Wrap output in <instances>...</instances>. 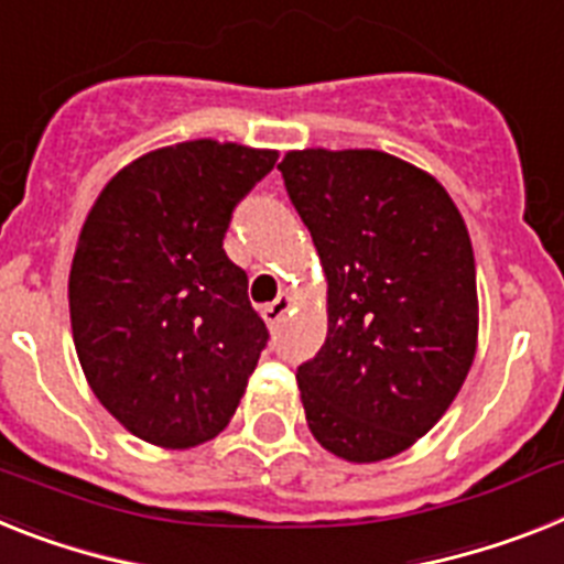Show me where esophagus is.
I'll return each instance as SVG.
<instances>
[{
  "label": "esophagus",
  "instance_id": "obj_1",
  "mask_svg": "<svg viewBox=\"0 0 564 564\" xmlns=\"http://www.w3.org/2000/svg\"><path fill=\"white\" fill-rule=\"evenodd\" d=\"M292 297L290 295H278L272 301V304H267L263 310H260V315H263V321H267L269 326H278V321L286 315V310H290Z\"/></svg>",
  "mask_w": 564,
  "mask_h": 564
}]
</instances>
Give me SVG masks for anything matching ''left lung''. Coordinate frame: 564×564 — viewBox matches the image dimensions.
<instances>
[{
    "instance_id": "8db88e82",
    "label": "left lung",
    "mask_w": 564,
    "mask_h": 564,
    "mask_svg": "<svg viewBox=\"0 0 564 564\" xmlns=\"http://www.w3.org/2000/svg\"><path fill=\"white\" fill-rule=\"evenodd\" d=\"M278 172L329 283V333L297 367L306 424L347 462L395 456L442 419L476 355L465 220L442 183L384 151H290Z\"/></svg>"
}]
</instances>
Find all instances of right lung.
I'll return each instance as SVG.
<instances>
[{"label":"right lung","instance_id":"1","mask_svg":"<svg viewBox=\"0 0 564 564\" xmlns=\"http://www.w3.org/2000/svg\"><path fill=\"white\" fill-rule=\"evenodd\" d=\"M274 151L192 140L102 188L70 263V329L99 404L137 438L186 451L229 424L267 349L249 278L224 249Z\"/></svg>","mask_w":564,"mask_h":564}]
</instances>
